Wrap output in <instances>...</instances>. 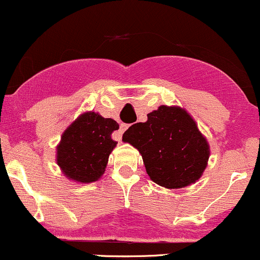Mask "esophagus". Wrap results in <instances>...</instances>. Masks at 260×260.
<instances>
[{"instance_id":"1","label":"esophagus","mask_w":260,"mask_h":260,"mask_svg":"<svg viewBox=\"0 0 260 260\" xmlns=\"http://www.w3.org/2000/svg\"><path fill=\"white\" fill-rule=\"evenodd\" d=\"M127 128H128V124H126V123L120 124V129H118V139H121L122 134H123V132L127 129Z\"/></svg>"}]
</instances>
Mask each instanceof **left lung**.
I'll use <instances>...</instances> for the list:
<instances>
[{"label": "left lung", "instance_id": "8db88e82", "mask_svg": "<svg viewBox=\"0 0 260 260\" xmlns=\"http://www.w3.org/2000/svg\"><path fill=\"white\" fill-rule=\"evenodd\" d=\"M142 154L150 180L177 189L196 183L208 165L209 144L196 121L178 106L161 105L123 134Z\"/></svg>", "mask_w": 260, "mask_h": 260}]
</instances>
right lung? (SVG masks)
I'll list each match as a JSON object with an SVG mask.
<instances>
[{
	"label": "right lung",
	"mask_w": 260,
	"mask_h": 260,
	"mask_svg": "<svg viewBox=\"0 0 260 260\" xmlns=\"http://www.w3.org/2000/svg\"><path fill=\"white\" fill-rule=\"evenodd\" d=\"M118 123L96 112H85L64 131L57 145V165L70 180L90 183L105 172L117 143L111 138Z\"/></svg>",
	"instance_id": "add662e5"
}]
</instances>
